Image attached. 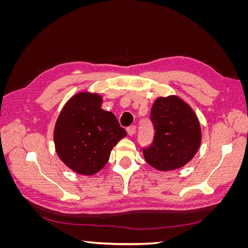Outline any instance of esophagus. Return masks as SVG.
Here are the masks:
<instances>
[{"mask_svg": "<svg viewBox=\"0 0 248 248\" xmlns=\"http://www.w3.org/2000/svg\"><path fill=\"white\" fill-rule=\"evenodd\" d=\"M136 130H137V126L131 125L128 127V128H127V133H128L129 136H133V134L136 133Z\"/></svg>", "mask_w": 248, "mask_h": 248, "instance_id": "34e87169", "label": "esophagus"}]
</instances>
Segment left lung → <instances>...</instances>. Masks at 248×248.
Wrapping results in <instances>:
<instances>
[{
    "label": "left lung",
    "instance_id": "left-lung-1",
    "mask_svg": "<svg viewBox=\"0 0 248 248\" xmlns=\"http://www.w3.org/2000/svg\"><path fill=\"white\" fill-rule=\"evenodd\" d=\"M154 127L152 144L142 148L145 160L158 170L184 167L201 145L199 119L192 108L177 96L159 97L151 108Z\"/></svg>",
    "mask_w": 248,
    "mask_h": 248
}]
</instances>
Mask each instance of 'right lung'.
Wrapping results in <instances>:
<instances>
[{"mask_svg":"<svg viewBox=\"0 0 248 248\" xmlns=\"http://www.w3.org/2000/svg\"><path fill=\"white\" fill-rule=\"evenodd\" d=\"M98 94L78 93L65 104L54 131L58 156L78 174L91 176L107 162L111 149L126 137L117 118L101 108Z\"/></svg>","mask_w":248,"mask_h":248,"instance_id":"add662e5","label":"right lung"}]
</instances>
